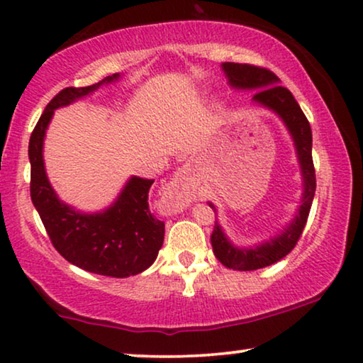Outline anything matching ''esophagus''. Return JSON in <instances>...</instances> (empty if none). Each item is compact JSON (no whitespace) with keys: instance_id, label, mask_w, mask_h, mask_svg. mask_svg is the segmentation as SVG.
I'll return each mask as SVG.
<instances>
[{"instance_id":"obj_1","label":"esophagus","mask_w":363,"mask_h":363,"mask_svg":"<svg viewBox=\"0 0 363 363\" xmlns=\"http://www.w3.org/2000/svg\"><path fill=\"white\" fill-rule=\"evenodd\" d=\"M192 199V186L184 169H179L162 191V204L169 212H177Z\"/></svg>"}]
</instances>
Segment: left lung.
<instances>
[{
	"label": "left lung",
	"instance_id": "left-lung-1",
	"mask_svg": "<svg viewBox=\"0 0 363 363\" xmlns=\"http://www.w3.org/2000/svg\"><path fill=\"white\" fill-rule=\"evenodd\" d=\"M220 69L224 71L227 83L232 89L255 91V94L252 96V104L270 111L282 121L292 138L298 167H301V206L297 207L296 216L292 217L291 222L275 232L272 238H269V240H262V242L249 245V247H239L227 238L219 220H216L211 242L219 262L234 270H257L286 257L296 247L303 227H306L313 196H315L312 131L311 124H308L306 114L302 113L296 98L287 88L280 86V79L274 72L264 69V67L239 65V62H222ZM209 206L214 209V212L217 211L212 202H209Z\"/></svg>",
	"mask_w": 363,
	"mask_h": 363
}]
</instances>
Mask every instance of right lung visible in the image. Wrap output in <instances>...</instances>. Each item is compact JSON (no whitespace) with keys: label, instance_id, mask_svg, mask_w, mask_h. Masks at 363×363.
<instances>
[{"label":"right lung","instance_id":"add662e5","mask_svg":"<svg viewBox=\"0 0 363 363\" xmlns=\"http://www.w3.org/2000/svg\"><path fill=\"white\" fill-rule=\"evenodd\" d=\"M121 79L119 72L86 88H66L46 106L30 138L31 201L57 252L88 272L124 279L151 267L164 242V222L149 211L154 179L131 176L113 204L84 212L60 199L48 179L43 147L55 111L93 94L101 86Z\"/></svg>","mask_w":363,"mask_h":363}]
</instances>
